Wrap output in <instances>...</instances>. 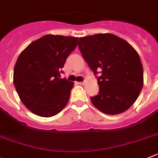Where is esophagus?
I'll return each instance as SVG.
<instances>
[{
  "label": "esophagus",
  "mask_w": 158,
  "mask_h": 158,
  "mask_svg": "<svg viewBox=\"0 0 158 158\" xmlns=\"http://www.w3.org/2000/svg\"><path fill=\"white\" fill-rule=\"evenodd\" d=\"M78 84H80V85H85V81H81V82H79V83H78Z\"/></svg>",
  "instance_id": "obj_1"
}]
</instances>
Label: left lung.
I'll use <instances>...</instances> for the list:
<instances>
[{
	"mask_svg": "<svg viewBox=\"0 0 158 158\" xmlns=\"http://www.w3.org/2000/svg\"><path fill=\"white\" fill-rule=\"evenodd\" d=\"M78 48L99 87L98 95L91 97L92 104L111 115L127 110L143 85V65L136 51L112 34L80 37Z\"/></svg>",
	"mask_w": 158,
	"mask_h": 158,
	"instance_id": "1",
	"label": "left lung"
}]
</instances>
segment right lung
I'll use <instances>...</instances> for the list:
<instances>
[{
	"mask_svg": "<svg viewBox=\"0 0 158 158\" xmlns=\"http://www.w3.org/2000/svg\"><path fill=\"white\" fill-rule=\"evenodd\" d=\"M77 39L48 34L33 41L19 56L13 82L23 103L34 114L50 118L67 104L73 83L62 79L60 73Z\"/></svg>",
	"mask_w": 158,
	"mask_h": 158,
	"instance_id": "add662e5",
	"label": "right lung"
}]
</instances>
